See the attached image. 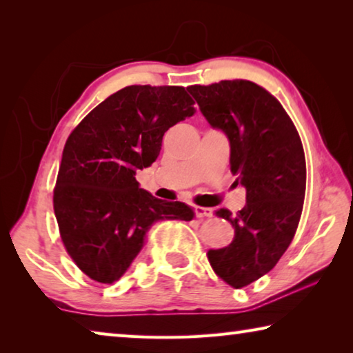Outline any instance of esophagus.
<instances>
[{
  "label": "esophagus",
  "instance_id": "esophagus-1",
  "mask_svg": "<svg viewBox=\"0 0 353 353\" xmlns=\"http://www.w3.org/2000/svg\"><path fill=\"white\" fill-rule=\"evenodd\" d=\"M194 212L198 218H212L214 214L213 208H208V207H194Z\"/></svg>",
  "mask_w": 353,
  "mask_h": 353
}]
</instances>
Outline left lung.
<instances>
[{"label": "left lung", "mask_w": 353, "mask_h": 353, "mask_svg": "<svg viewBox=\"0 0 353 353\" xmlns=\"http://www.w3.org/2000/svg\"><path fill=\"white\" fill-rule=\"evenodd\" d=\"M187 90L208 124L227 137L230 170L246 188L243 210L216 212L235 227L234 241L208 250L213 271L243 288L270 272L294 238L307 185L302 141L282 104L254 82L221 81Z\"/></svg>", "instance_id": "obj_1"}]
</instances>
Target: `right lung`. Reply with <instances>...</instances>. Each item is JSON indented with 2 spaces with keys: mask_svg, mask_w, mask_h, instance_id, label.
Instances as JSON below:
<instances>
[{
  "mask_svg": "<svg viewBox=\"0 0 353 353\" xmlns=\"http://www.w3.org/2000/svg\"><path fill=\"white\" fill-rule=\"evenodd\" d=\"M183 87L130 85L110 94L65 143L54 213L71 259L88 277H123L159 221H191L183 202L154 198L135 174L157 160L166 130L194 113Z\"/></svg>",
  "mask_w": 353,
  "mask_h": 353,
  "instance_id": "add662e5",
  "label": "right lung"
}]
</instances>
